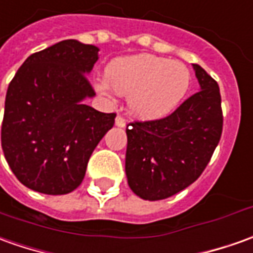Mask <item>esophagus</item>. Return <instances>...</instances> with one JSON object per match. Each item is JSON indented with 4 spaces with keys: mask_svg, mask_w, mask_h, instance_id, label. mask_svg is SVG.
Instances as JSON below:
<instances>
[{
    "mask_svg": "<svg viewBox=\"0 0 253 253\" xmlns=\"http://www.w3.org/2000/svg\"><path fill=\"white\" fill-rule=\"evenodd\" d=\"M116 125L117 126H120V128H124V126L126 125V120H125L123 116H117Z\"/></svg>",
    "mask_w": 253,
    "mask_h": 253,
    "instance_id": "1",
    "label": "esophagus"
}]
</instances>
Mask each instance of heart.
<instances>
[{
  "label": "heart",
  "mask_w": 253,
  "mask_h": 253,
  "mask_svg": "<svg viewBox=\"0 0 253 253\" xmlns=\"http://www.w3.org/2000/svg\"><path fill=\"white\" fill-rule=\"evenodd\" d=\"M106 81L96 84L102 95L128 96L130 113L140 120H158L177 109L189 92L191 74L179 60L154 55L118 57L106 67Z\"/></svg>",
  "instance_id": "obj_1"
}]
</instances>
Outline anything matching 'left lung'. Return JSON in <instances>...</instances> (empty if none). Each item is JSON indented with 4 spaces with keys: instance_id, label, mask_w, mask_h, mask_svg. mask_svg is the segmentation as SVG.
Returning a JSON list of instances; mask_svg holds the SVG:
<instances>
[{
    "instance_id": "8db88e82",
    "label": "left lung",
    "mask_w": 253,
    "mask_h": 253,
    "mask_svg": "<svg viewBox=\"0 0 253 253\" xmlns=\"http://www.w3.org/2000/svg\"><path fill=\"white\" fill-rule=\"evenodd\" d=\"M193 67L201 90L165 118L128 124L125 172L143 200L168 198L196 182L222 136L219 85L201 66Z\"/></svg>"
}]
</instances>
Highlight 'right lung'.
Listing matches in <instances>:
<instances>
[{"mask_svg":"<svg viewBox=\"0 0 253 253\" xmlns=\"http://www.w3.org/2000/svg\"><path fill=\"white\" fill-rule=\"evenodd\" d=\"M99 48L64 40L26 59L10 81L1 126L3 156L26 187L50 196L76 190L90 154L114 125L84 100Z\"/></svg>","mask_w":253,"mask_h":253,"instance_id":"1","label":"right lung"}]
</instances>
